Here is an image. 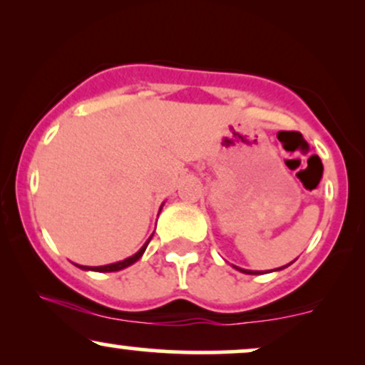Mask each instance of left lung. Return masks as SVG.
Returning a JSON list of instances; mask_svg holds the SVG:
<instances>
[{
    "label": "left lung",
    "mask_w": 365,
    "mask_h": 365,
    "mask_svg": "<svg viewBox=\"0 0 365 365\" xmlns=\"http://www.w3.org/2000/svg\"><path fill=\"white\" fill-rule=\"evenodd\" d=\"M287 266H290V264H287ZM287 266H283V267H287ZM233 267H237V266H233ZM283 267H278V269H274V271L283 269ZM237 269L242 271V273H245V274H259V271H247V269H242V267H237Z\"/></svg>",
    "instance_id": "1"
}]
</instances>
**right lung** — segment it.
I'll return each instance as SVG.
<instances>
[{
  "label": "right lung",
  "mask_w": 365,
  "mask_h": 365,
  "mask_svg": "<svg viewBox=\"0 0 365 365\" xmlns=\"http://www.w3.org/2000/svg\"><path fill=\"white\" fill-rule=\"evenodd\" d=\"M159 211H161V209H159ZM154 235V233H153ZM153 235L149 237V240L145 242L144 245H142V249L139 250V252L137 254H133L132 257H127V259H123V261H120V262H115V264H106V266H96V267H89V266H77L81 267V269H87V271H98V273H113V271H120V269H125V267H128V266H132L133 262H137L139 261V259L142 257V254L145 252V249H148V245H149V242H150V238H153Z\"/></svg>",
  "instance_id": "add662e5"
}]
</instances>
